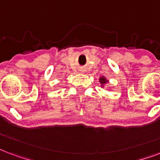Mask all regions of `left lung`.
<instances>
[{
  "instance_id": "1",
  "label": "left lung",
  "mask_w": 160,
  "mask_h": 160,
  "mask_svg": "<svg viewBox=\"0 0 160 160\" xmlns=\"http://www.w3.org/2000/svg\"><path fill=\"white\" fill-rule=\"evenodd\" d=\"M99 82L100 84H101V86H102V88H104L105 85L109 83V80H107V78L105 77V76L102 75V76H101V77L99 78Z\"/></svg>"
}]
</instances>
